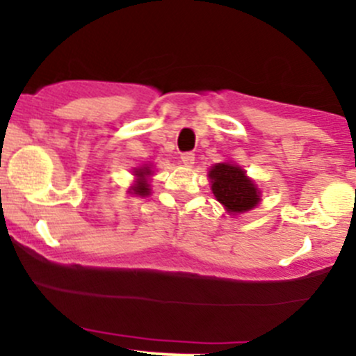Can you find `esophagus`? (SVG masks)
<instances>
[{
    "label": "esophagus",
    "mask_w": 356,
    "mask_h": 356,
    "mask_svg": "<svg viewBox=\"0 0 356 356\" xmlns=\"http://www.w3.org/2000/svg\"><path fill=\"white\" fill-rule=\"evenodd\" d=\"M194 154L192 152H184L182 155H181V161H182V164H186V165H192L194 164Z\"/></svg>",
    "instance_id": "1"
}]
</instances>
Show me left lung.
I'll use <instances>...</instances> for the list:
<instances>
[{"label":"left lung","mask_w":356,"mask_h":356,"mask_svg":"<svg viewBox=\"0 0 356 356\" xmlns=\"http://www.w3.org/2000/svg\"><path fill=\"white\" fill-rule=\"evenodd\" d=\"M209 177L216 199L232 214L246 212L259 202V192L241 167L218 164L211 169Z\"/></svg>","instance_id":"obj_1"}]
</instances>
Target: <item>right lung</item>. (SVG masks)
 I'll return each instance as SVG.
<instances>
[{"instance_id": "add662e5", "label": "right lung", "mask_w": 356, "mask_h": 356, "mask_svg": "<svg viewBox=\"0 0 356 356\" xmlns=\"http://www.w3.org/2000/svg\"><path fill=\"white\" fill-rule=\"evenodd\" d=\"M150 174V169H138L136 170V175H137V184L134 186V194H138V195H147L150 192L149 189V184H147L145 177Z\"/></svg>"}]
</instances>
